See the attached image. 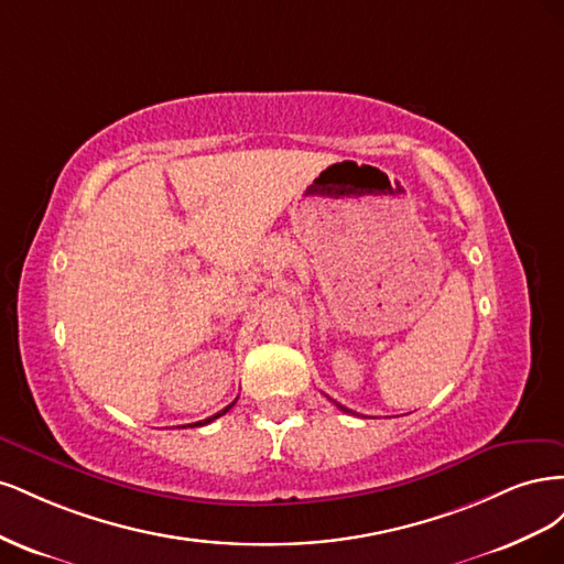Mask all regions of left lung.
Returning a JSON list of instances; mask_svg holds the SVG:
<instances>
[{
    "mask_svg": "<svg viewBox=\"0 0 564 564\" xmlns=\"http://www.w3.org/2000/svg\"><path fill=\"white\" fill-rule=\"evenodd\" d=\"M334 404H336V406L340 409V412H346V414H355V412H352V409H348V406H344V404H338V402H334Z\"/></svg>",
    "mask_w": 564,
    "mask_h": 564,
    "instance_id": "left-lung-1",
    "label": "left lung"
}]
</instances>
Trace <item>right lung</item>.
<instances>
[{"label": "right lung", "mask_w": 564, "mask_h": 564, "mask_svg": "<svg viewBox=\"0 0 564 564\" xmlns=\"http://www.w3.org/2000/svg\"><path fill=\"white\" fill-rule=\"evenodd\" d=\"M232 404H235V402H232ZM232 404H228L226 409H220V412H218V414H214V416H209V419H204V421H197V423H191V425H207V423H212L214 419H218V416H224V414L228 412V409H230Z\"/></svg>", "instance_id": "obj_1"}]
</instances>
